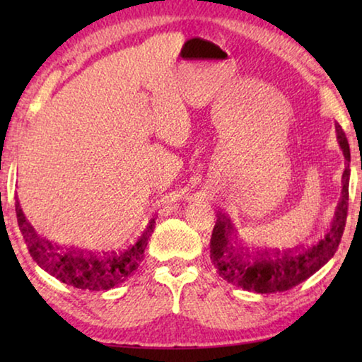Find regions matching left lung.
Listing matches in <instances>:
<instances>
[{"label":"left lung","mask_w":362,"mask_h":362,"mask_svg":"<svg viewBox=\"0 0 362 362\" xmlns=\"http://www.w3.org/2000/svg\"><path fill=\"white\" fill-rule=\"evenodd\" d=\"M337 139L346 161H350V145L340 124L335 126ZM341 196L337 204L330 230L313 246L278 250V252H257L255 255L238 246L235 228L225 214H217L211 238V260L218 276L244 291L274 293L289 291L303 283L311 274L332 259L341 241L348 216V185H350V164L341 175Z\"/></svg>","instance_id":"left-lung-1"}]
</instances>
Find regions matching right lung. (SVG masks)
<instances>
[{"mask_svg":"<svg viewBox=\"0 0 362 362\" xmlns=\"http://www.w3.org/2000/svg\"><path fill=\"white\" fill-rule=\"evenodd\" d=\"M16 214L32 259L54 278L83 291L113 289L115 286L126 281L127 276H131L144 260L145 247L156 223L155 218H151L137 243L126 250L94 254L75 249H60L49 243L46 238H41L23 216L19 201H16Z\"/></svg>","mask_w":362,"mask_h":362,"instance_id":"obj_1","label":"right lung"}]
</instances>
